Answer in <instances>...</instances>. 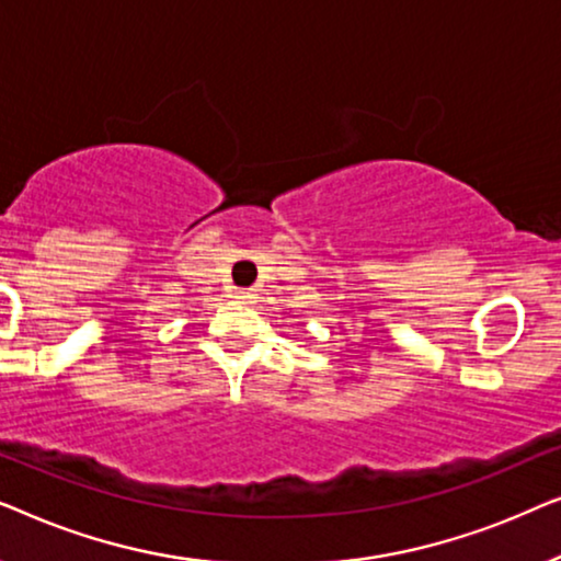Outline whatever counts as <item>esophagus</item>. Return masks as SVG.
I'll use <instances>...</instances> for the list:
<instances>
[{
    "label": "esophagus",
    "instance_id": "esophagus-1",
    "mask_svg": "<svg viewBox=\"0 0 561 561\" xmlns=\"http://www.w3.org/2000/svg\"><path fill=\"white\" fill-rule=\"evenodd\" d=\"M234 298L240 304H255V294L252 290H234Z\"/></svg>",
    "mask_w": 561,
    "mask_h": 561
}]
</instances>
